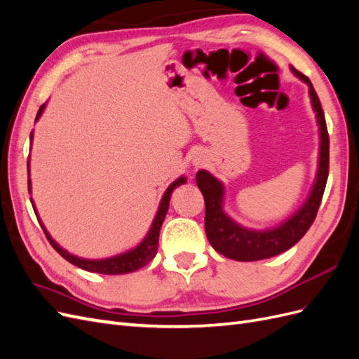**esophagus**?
Masks as SVG:
<instances>
[{
  "label": "esophagus",
  "mask_w": 359,
  "mask_h": 359,
  "mask_svg": "<svg viewBox=\"0 0 359 359\" xmlns=\"http://www.w3.org/2000/svg\"><path fill=\"white\" fill-rule=\"evenodd\" d=\"M191 165H193L194 168L203 166V165H205V156H203L202 153H196V154H194L193 158H191Z\"/></svg>",
  "instance_id": "1"
}]
</instances>
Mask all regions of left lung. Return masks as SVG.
I'll use <instances>...</instances> for the list:
<instances>
[{
	"mask_svg": "<svg viewBox=\"0 0 359 359\" xmlns=\"http://www.w3.org/2000/svg\"><path fill=\"white\" fill-rule=\"evenodd\" d=\"M290 70L297 78L309 85L311 107L316 114L320 137L316 178H314L309 198L295 211V214H292L283 223L271 227V229H248V227L232 220L224 212V184L212 177L208 170L201 169L196 173V184L205 199L206 236H208V241L215 252L233 260H241V262L262 260L283 253L295 245L316 219L325 186H327L330 170V137L319 97L307 76H304L293 67H290Z\"/></svg>",
	"mask_w": 359,
	"mask_h": 359,
	"instance_id": "1",
	"label": "left lung"
}]
</instances>
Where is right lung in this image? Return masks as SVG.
<instances>
[{"label":"right lung","mask_w":359,"mask_h":359,"mask_svg":"<svg viewBox=\"0 0 359 359\" xmlns=\"http://www.w3.org/2000/svg\"><path fill=\"white\" fill-rule=\"evenodd\" d=\"M45 104L40 106V109L37 112V116H36V121H39V118L41 116L43 111H45ZM29 140L32 142V132L29 135ZM28 191L31 193V180H29V160H28ZM187 178L186 177H180L178 180L173 181L170 186L166 189L165 194H163V198L160 201V205H158V210L156 212V217L153 220V224H151L149 231L147 233V236L144 238L142 241H140L135 248L128 250V252H124L121 255H116V256H112V257H106V259H83V257H79V256H74L72 253H69L67 250H64L53 238L50 236V233L46 231L45 224L41 223L40 217H39V212L36 210V205L34 202H32V198L31 199V203H32V208H34V212L37 215L39 219V223L41 226L43 232H45L48 241L50 243V245L57 250V252L66 259L69 260L70 264L79 266L85 271H90V273H97V274H109V276H118V274H128V273H133V271H137L139 268L145 266L147 264H149L151 260L154 259L156 253H157V245H158V235H160V229H161V224L163 222H165V217H166V212H168V208H169V202H170V194L172 191L175 190L177 187H180L181 184H186Z\"/></svg>","instance_id":"add662e5"}]
</instances>
